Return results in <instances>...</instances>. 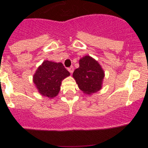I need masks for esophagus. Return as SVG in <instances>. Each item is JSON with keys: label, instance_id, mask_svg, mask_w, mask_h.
<instances>
[{"label": "esophagus", "instance_id": "esophagus-1", "mask_svg": "<svg viewBox=\"0 0 148 148\" xmlns=\"http://www.w3.org/2000/svg\"><path fill=\"white\" fill-rule=\"evenodd\" d=\"M68 70H69V72H70V73L72 74V73H73V70H74V68H73V66H70V67L68 68Z\"/></svg>", "mask_w": 148, "mask_h": 148}]
</instances>
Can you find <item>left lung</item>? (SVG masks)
<instances>
[{
  "label": "left lung",
  "instance_id": "1",
  "mask_svg": "<svg viewBox=\"0 0 148 148\" xmlns=\"http://www.w3.org/2000/svg\"><path fill=\"white\" fill-rule=\"evenodd\" d=\"M73 76L79 89L90 95L101 89L104 72L97 61L86 56L79 60V67L73 72Z\"/></svg>",
  "mask_w": 148,
  "mask_h": 148
}]
</instances>
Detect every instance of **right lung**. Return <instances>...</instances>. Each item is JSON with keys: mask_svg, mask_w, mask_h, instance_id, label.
I'll use <instances>...</instances> for the list:
<instances>
[{"mask_svg": "<svg viewBox=\"0 0 148 148\" xmlns=\"http://www.w3.org/2000/svg\"><path fill=\"white\" fill-rule=\"evenodd\" d=\"M70 75L62 63L44 61L33 75V82L41 95L51 99L58 95L61 82Z\"/></svg>", "mask_w": 148, "mask_h": 148, "instance_id": "obj_1", "label": "right lung"}]
</instances>
